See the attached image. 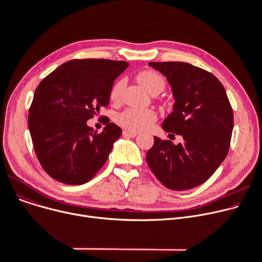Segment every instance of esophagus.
<instances>
[{
  "label": "esophagus",
  "instance_id": "1",
  "mask_svg": "<svg viewBox=\"0 0 262 262\" xmlns=\"http://www.w3.org/2000/svg\"><path fill=\"white\" fill-rule=\"evenodd\" d=\"M122 134H123L124 137H129V138H134V137L138 135V133L133 132V130H128V129H124Z\"/></svg>",
  "mask_w": 262,
  "mask_h": 262
}]
</instances>
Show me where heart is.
<instances>
[{
	"instance_id": "heart-1",
	"label": "heart",
	"mask_w": 262,
	"mask_h": 262,
	"mask_svg": "<svg viewBox=\"0 0 262 262\" xmlns=\"http://www.w3.org/2000/svg\"><path fill=\"white\" fill-rule=\"evenodd\" d=\"M137 80L139 84L147 90L149 93H153L157 90H163L164 78L156 71L145 70L137 76ZM126 78H119L110 89V99L114 102H119L122 98L124 89L126 87ZM157 117L154 112L147 109H136L128 108L124 110L117 118L118 123L123 127L130 130H144L152 126V124L156 121Z\"/></svg>"
}]
</instances>
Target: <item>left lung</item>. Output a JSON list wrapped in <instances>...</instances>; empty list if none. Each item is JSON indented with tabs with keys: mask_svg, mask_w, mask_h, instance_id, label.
Listing matches in <instances>:
<instances>
[{
	"mask_svg": "<svg viewBox=\"0 0 262 262\" xmlns=\"http://www.w3.org/2000/svg\"><path fill=\"white\" fill-rule=\"evenodd\" d=\"M167 77L175 103L164 119V132L182 135L183 143L154 137L146 153L149 169L171 190L194 188L225 159L233 128V114L223 85L213 74L187 62H148Z\"/></svg>",
	"mask_w": 262,
	"mask_h": 262,
	"instance_id": "8db88e82",
	"label": "left lung"
}]
</instances>
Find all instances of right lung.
<instances>
[{
  "label": "right lung",
  "mask_w": 262,
  "mask_h": 262,
  "mask_svg": "<svg viewBox=\"0 0 262 262\" xmlns=\"http://www.w3.org/2000/svg\"><path fill=\"white\" fill-rule=\"evenodd\" d=\"M127 67L126 61L74 59L38 85L29 128L41 167L54 180L82 185L104 166L122 130L108 121L96 134L87 121L109 104L114 81Z\"/></svg>",
  "instance_id": "right-lung-1"
}]
</instances>
